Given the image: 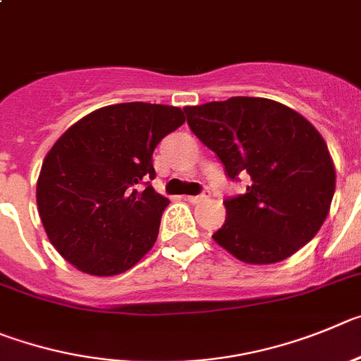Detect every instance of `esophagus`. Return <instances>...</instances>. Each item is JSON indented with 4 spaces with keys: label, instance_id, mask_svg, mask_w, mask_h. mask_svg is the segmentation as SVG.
Wrapping results in <instances>:
<instances>
[{
    "label": "esophagus",
    "instance_id": "34e87169",
    "mask_svg": "<svg viewBox=\"0 0 361 361\" xmlns=\"http://www.w3.org/2000/svg\"><path fill=\"white\" fill-rule=\"evenodd\" d=\"M210 197L209 190H204L203 194H197V196H187L185 200L190 201V203H201V201H207Z\"/></svg>",
    "mask_w": 361,
    "mask_h": 361
}]
</instances>
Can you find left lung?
Segmentation results:
<instances>
[{"instance_id": "8db88e82", "label": "left lung", "mask_w": 361, "mask_h": 361, "mask_svg": "<svg viewBox=\"0 0 361 361\" xmlns=\"http://www.w3.org/2000/svg\"><path fill=\"white\" fill-rule=\"evenodd\" d=\"M194 135L245 194L225 200L214 241L248 264H274L310 243L329 214L336 173L322 135L302 115L261 97L183 108Z\"/></svg>"}]
</instances>
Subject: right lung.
I'll list each match as a JSON object with an SVG mask.
<instances>
[{
	"label": "right lung",
	"mask_w": 361,
	"mask_h": 361,
	"mask_svg": "<svg viewBox=\"0 0 361 361\" xmlns=\"http://www.w3.org/2000/svg\"><path fill=\"white\" fill-rule=\"evenodd\" d=\"M183 122L174 106L113 104L55 142L39 173L37 209L48 239L70 264L109 277L152 248L169 204L149 185L157 176L152 152Z\"/></svg>",
	"instance_id": "obj_1"
}]
</instances>
